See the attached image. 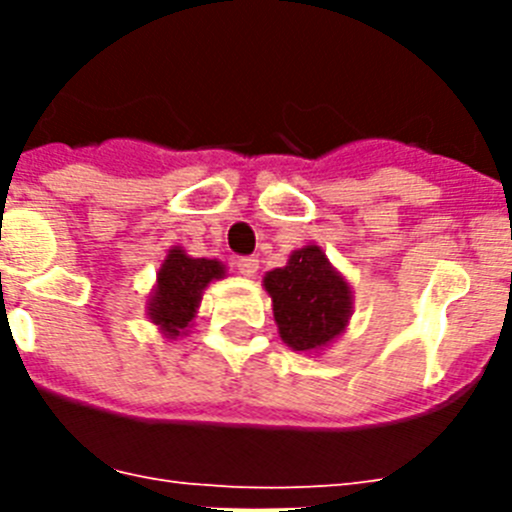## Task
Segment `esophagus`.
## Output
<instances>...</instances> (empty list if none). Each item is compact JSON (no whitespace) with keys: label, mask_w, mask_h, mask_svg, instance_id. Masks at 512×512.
I'll list each match as a JSON object with an SVG mask.
<instances>
[{"label":"esophagus","mask_w":512,"mask_h":512,"mask_svg":"<svg viewBox=\"0 0 512 512\" xmlns=\"http://www.w3.org/2000/svg\"><path fill=\"white\" fill-rule=\"evenodd\" d=\"M238 271H241L246 279H253L256 277V271H259V259H256V256H243V259H238Z\"/></svg>","instance_id":"34e87169"}]
</instances>
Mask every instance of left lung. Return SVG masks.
Returning <instances> with one entry per match:
<instances>
[{"label":"left lung","instance_id":"left-lung-1","mask_svg":"<svg viewBox=\"0 0 512 512\" xmlns=\"http://www.w3.org/2000/svg\"><path fill=\"white\" fill-rule=\"evenodd\" d=\"M264 289L279 338L300 354H323L354 315L351 284L315 243L289 253L282 269L266 271Z\"/></svg>","mask_w":512,"mask_h":512}]
</instances>
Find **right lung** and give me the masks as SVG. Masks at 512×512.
Returning a JSON list of instances; mask_svg holds the SVG:
<instances>
[{"label":"right lung","mask_w":512,"mask_h":512,"mask_svg":"<svg viewBox=\"0 0 512 512\" xmlns=\"http://www.w3.org/2000/svg\"><path fill=\"white\" fill-rule=\"evenodd\" d=\"M228 269L217 259H194L182 246H171L164 264L156 271V284L146 302V315L164 338L176 341L187 336L200 310L202 292Z\"/></svg>","instance_id":"obj_1"}]
</instances>
